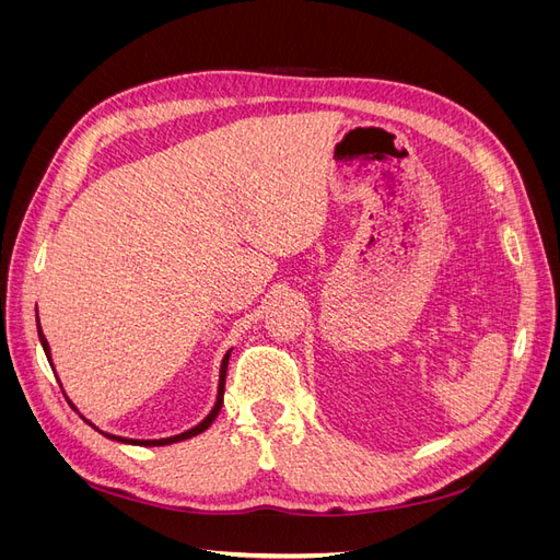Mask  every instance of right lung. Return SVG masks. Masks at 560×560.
Here are the masks:
<instances>
[{
	"label": "right lung",
	"mask_w": 560,
	"mask_h": 560,
	"mask_svg": "<svg viewBox=\"0 0 560 560\" xmlns=\"http://www.w3.org/2000/svg\"><path fill=\"white\" fill-rule=\"evenodd\" d=\"M37 331H39V341H42V348H44V352H46V358H48V364H50V369H56L54 366V360H50V346H48V341H46V336H44V331H42V325H39V313H37ZM233 350V348H231ZM231 350L224 354V360H222V366H219V385H217V401H214V406H212V411L202 418L198 425H194L191 430H186V432H182V434H175V436H165V439H128V436H116V434H109V432H103V430H97L93 422L89 420V418H83L81 413H79V409L77 406L72 404V399H67L72 404V409L89 422L91 428H95L100 434H105L107 439H114V442H121V444H132V446H171V444H177V442H184V439H191V436H196V434H200V432H206L212 422H214V418L219 416V411H222V404H224V385H226V369H229V358H231ZM62 387V385H60Z\"/></svg>",
	"instance_id": "obj_1"
}]
</instances>
